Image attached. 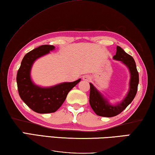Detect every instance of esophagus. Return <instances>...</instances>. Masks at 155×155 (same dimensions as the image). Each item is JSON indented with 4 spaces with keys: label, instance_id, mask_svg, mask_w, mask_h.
<instances>
[{
    "label": "esophagus",
    "instance_id": "obj_1",
    "mask_svg": "<svg viewBox=\"0 0 155 155\" xmlns=\"http://www.w3.org/2000/svg\"><path fill=\"white\" fill-rule=\"evenodd\" d=\"M83 81H88L90 80V78L89 76L85 75V76H84V77H83Z\"/></svg>",
    "mask_w": 155,
    "mask_h": 155
}]
</instances>
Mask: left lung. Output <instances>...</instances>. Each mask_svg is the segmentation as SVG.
Returning a JSON list of instances; mask_svg holds the SVG:
<instances>
[{
	"mask_svg": "<svg viewBox=\"0 0 155 155\" xmlns=\"http://www.w3.org/2000/svg\"><path fill=\"white\" fill-rule=\"evenodd\" d=\"M113 59L121 61L128 68L130 78L129 83V90L126 97L121 102L115 105H112L92 83H90V99L89 102L92 109L96 114L101 117H112L120 114L126 108L127 105L133 101L137 92L139 84V73L137 72L136 63L134 58L127 54L119 46L117 47L116 55L113 56Z\"/></svg>",
	"mask_w": 155,
	"mask_h": 155,
	"instance_id": "8db88e82",
	"label": "left lung"
}]
</instances>
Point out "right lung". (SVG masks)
<instances>
[{
  "label": "right lung",
  "mask_w": 155,
  "mask_h": 155,
  "mask_svg": "<svg viewBox=\"0 0 155 155\" xmlns=\"http://www.w3.org/2000/svg\"><path fill=\"white\" fill-rule=\"evenodd\" d=\"M54 49V46L50 45H43L34 49L25 55L17 72L19 96L29 108L40 114L56 112L65 101L68 92L81 81L79 78L75 81L61 83L48 87L34 83L30 74L34 61Z\"/></svg>",
  "instance_id": "obj_1"
}]
</instances>
